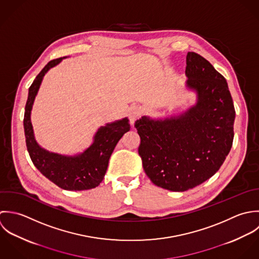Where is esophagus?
<instances>
[{"label": "esophagus", "instance_id": "34e87169", "mask_svg": "<svg viewBox=\"0 0 259 259\" xmlns=\"http://www.w3.org/2000/svg\"><path fill=\"white\" fill-rule=\"evenodd\" d=\"M141 116V109L137 106H132L129 109V120H130V124L134 125V123L140 118Z\"/></svg>", "mask_w": 259, "mask_h": 259}]
</instances>
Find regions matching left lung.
Segmentation results:
<instances>
[{"label": "left lung", "mask_w": 259, "mask_h": 259, "mask_svg": "<svg viewBox=\"0 0 259 259\" xmlns=\"http://www.w3.org/2000/svg\"><path fill=\"white\" fill-rule=\"evenodd\" d=\"M187 87L197 103L177 117L135 122L138 153L152 183L186 191L213 176L228 155L234 137L235 109L225 78L205 58L187 53Z\"/></svg>", "instance_id": "left-lung-1"}]
</instances>
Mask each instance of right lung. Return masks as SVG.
I'll use <instances>...</instances> for the list:
<instances>
[{
  "instance_id": "add662e5",
  "label": "right lung",
  "mask_w": 259,
  "mask_h": 259,
  "mask_svg": "<svg viewBox=\"0 0 259 259\" xmlns=\"http://www.w3.org/2000/svg\"><path fill=\"white\" fill-rule=\"evenodd\" d=\"M61 60L62 58H58L50 61L29 88L24 114L27 150L36 168L60 188L73 191L92 189L102 182L110 156L121 137L130 130V124L128 119L124 118L100 127L94 137L93 144L80 155H60L41 148L34 137L31 110L44 75Z\"/></svg>"
}]
</instances>
